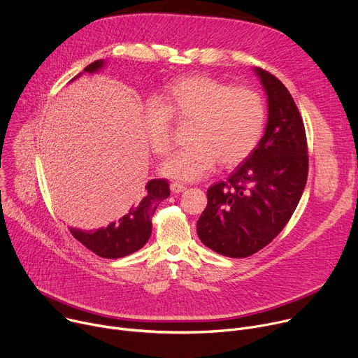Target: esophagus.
I'll return each mask as SVG.
<instances>
[{
    "mask_svg": "<svg viewBox=\"0 0 358 358\" xmlns=\"http://www.w3.org/2000/svg\"><path fill=\"white\" fill-rule=\"evenodd\" d=\"M170 189H171L174 194H178V192L185 191L187 187L182 185V184H180V182H171V184H170Z\"/></svg>",
    "mask_w": 358,
    "mask_h": 358,
    "instance_id": "obj_1",
    "label": "esophagus"
}]
</instances>
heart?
<instances>
[{"label":"heart","mask_w":358,"mask_h":358,"mask_svg":"<svg viewBox=\"0 0 358 358\" xmlns=\"http://www.w3.org/2000/svg\"><path fill=\"white\" fill-rule=\"evenodd\" d=\"M164 105H145L143 127L151 150L166 156L173 145L171 115L195 122L192 145L173 155L162 166V174L178 181H196L220 163L234 167L258 145L266 120L262 96L249 87L221 82L210 76H187L170 83Z\"/></svg>","instance_id":"obj_1"}]
</instances>
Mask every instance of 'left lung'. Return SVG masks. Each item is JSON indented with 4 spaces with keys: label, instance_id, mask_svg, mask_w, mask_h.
Instances as JSON below:
<instances>
[{
    "label": "left lung",
    "instance_id": "8db88e82",
    "mask_svg": "<svg viewBox=\"0 0 358 358\" xmlns=\"http://www.w3.org/2000/svg\"><path fill=\"white\" fill-rule=\"evenodd\" d=\"M268 97L265 134L228 177L207 191L196 221L201 242L228 258L257 253L285 228L303 194L309 171L306 131L286 86L255 68Z\"/></svg>",
    "mask_w": 358,
    "mask_h": 358
}]
</instances>
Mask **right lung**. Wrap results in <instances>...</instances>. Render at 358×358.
<instances>
[{"label":"right lung","instance_id":"1","mask_svg":"<svg viewBox=\"0 0 358 358\" xmlns=\"http://www.w3.org/2000/svg\"><path fill=\"white\" fill-rule=\"evenodd\" d=\"M106 62L99 59L87 65L73 79L82 73H97L105 68ZM72 79V80H73ZM170 195L167 180H150L144 187V194L137 203L115 222L106 228L83 231L71 228V234L89 250L106 259H117L141 249L151 235V218L155 215L159 203Z\"/></svg>","mask_w":358,"mask_h":358}]
</instances>
